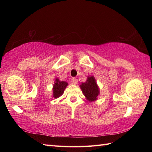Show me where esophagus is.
<instances>
[{"mask_svg": "<svg viewBox=\"0 0 152 152\" xmlns=\"http://www.w3.org/2000/svg\"><path fill=\"white\" fill-rule=\"evenodd\" d=\"M71 82H72L73 84L76 85V84H77V83H78V80H77V78H72V81Z\"/></svg>", "mask_w": 152, "mask_h": 152, "instance_id": "34e87169", "label": "esophagus"}]
</instances>
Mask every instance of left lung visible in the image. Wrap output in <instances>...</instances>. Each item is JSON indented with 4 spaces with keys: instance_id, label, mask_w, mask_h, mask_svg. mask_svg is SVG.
<instances>
[{
    "instance_id": "8db88e82",
    "label": "left lung",
    "mask_w": 152,
    "mask_h": 152,
    "mask_svg": "<svg viewBox=\"0 0 152 152\" xmlns=\"http://www.w3.org/2000/svg\"><path fill=\"white\" fill-rule=\"evenodd\" d=\"M80 88L88 101H94L96 100L99 94V90L94 77H88L86 82L82 83V85H80Z\"/></svg>"
}]
</instances>
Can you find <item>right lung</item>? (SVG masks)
<instances>
[{
	"instance_id": "right-lung-1",
	"label": "right lung",
	"mask_w": 152,
	"mask_h": 152,
	"mask_svg": "<svg viewBox=\"0 0 152 152\" xmlns=\"http://www.w3.org/2000/svg\"><path fill=\"white\" fill-rule=\"evenodd\" d=\"M68 83L66 82H61L58 78L56 79L53 88V97L58 98L60 96L62 95Z\"/></svg>"
}]
</instances>
